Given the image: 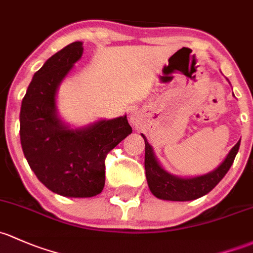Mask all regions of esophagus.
<instances>
[{
    "mask_svg": "<svg viewBox=\"0 0 253 253\" xmlns=\"http://www.w3.org/2000/svg\"><path fill=\"white\" fill-rule=\"evenodd\" d=\"M132 120H133V124H137V121H135V119H134V116H133V118H132Z\"/></svg>",
    "mask_w": 253,
    "mask_h": 253,
    "instance_id": "1",
    "label": "esophagus"
}]
</instances>
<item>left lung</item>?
<instances>
[{
	"label": "left lung",
	"instance_id": "1",
	"mask_svg": "<svg viewBox=\"0 0 253 253\" xmlns=\"http://www.w3.org/2000/svg\"><path fill=\"white\" fill-rule=\"evenodd\" d=\"M140 134L145 142L144 166L149 189L158 199L169 201H191L210 193L229 171L240 147L239 140L222 164L209 173L196 177H179L169 173L161 166L145 135Z\"/></svg>",
	"mask_w": 253,
	"mask_h": 253
}]
</instances>
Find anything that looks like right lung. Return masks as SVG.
<instances>
[{
  "label": "right lung",
  "instance_id": "right-lung-1",
  "mask_svg": "<svg viewBox=\"0 0 253 253\" xmlns=\"http://www.w3.org/2000/svg\"><path fill=\"white\" fill-rule=\"evenodd\" d=\"M73 42L36 71L20 108V143L29 166L50 191L66 198H92L105 184V158L132 133L127 116L71 127L58 114L57 92L81 59Z\"/></svg>",
  "mask_w": 253,
  "mask_h": 253
}]
</instances>
